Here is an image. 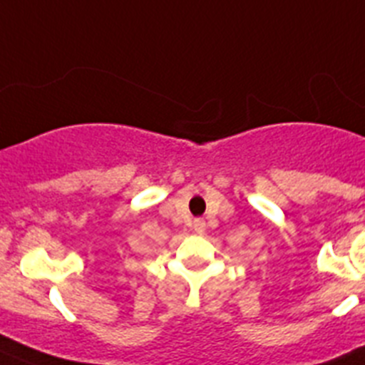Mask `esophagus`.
I'll return each instance as SVG.
<instances>
[{
	"label": "esophagus",
	"instance_id": "esophagus-1",
	"mask_svg": "<svg viewBox=\"0 0 365 365\" xmlns=\"http://www.w3.org/2000/svg\"><path fill=\"white\" fill-rule=\"evenodd\" d=\"M195 229H196V232H203V229H205V222H203L202 218H196L195 220Z\"/></svg>",
	"mask_w": 365,
	"mask_h": 365
}]
</instances>
